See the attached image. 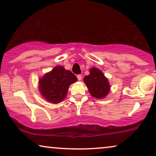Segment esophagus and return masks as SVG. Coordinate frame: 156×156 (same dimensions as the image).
I'll return each instance as SVG.
<instances>
[{
    "instance_id": "34e87169",
    "label": "esophagus",
    "mask_w": 156,
    "mask_h": 156,
    "mask_svg": "<svg viewBox=\"0 0 156 156\" xmlns=\"http://www.w3.org/2000/svg\"><path fill=\"white\" fill-rule=\"evenodd\" d=\"M76 77H77L79 81H80L81 80H82V75H81V74H78V75L76 76Z\"/></svg>"
}]
</instances>
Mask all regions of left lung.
<instances>
[{"mask_svg":"<svg viewBox=\"0 0 156 156\" xmlns=\"http://www.w3.org/2000/svg\"><path fill=\"white\" fill-rule=\"evenodd\" d=\"M89 72L90 74L84 78L89 93L96 99H103L110 91L111 87L108 79L98 68L92 67Z\"/></svg>","mask_w":156,"mask_h":156,"instance_id":"left-lung-1","label":"left lung"}]
</instances>
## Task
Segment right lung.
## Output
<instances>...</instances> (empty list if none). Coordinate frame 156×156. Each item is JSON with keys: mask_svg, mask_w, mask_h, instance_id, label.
Returning a JSON list of instances; mask_svg holds the SVG:
<instances>
[{"mask_svg": "<svg viewBox=\"0 0 156 156\" xmlns=\"http://www.w3.org/2000/svg\"><path fill=\"white\" fill-rule=\"evenodd\" d=\"M77 81L76 76L62 66H57L39 80V90L50 103L57 104L66 98L70 84Z\"/></svg>", "mask_w": 156, "mask_h": 156, "instance_id": "1", "label": "right lung"}]
</instances>
